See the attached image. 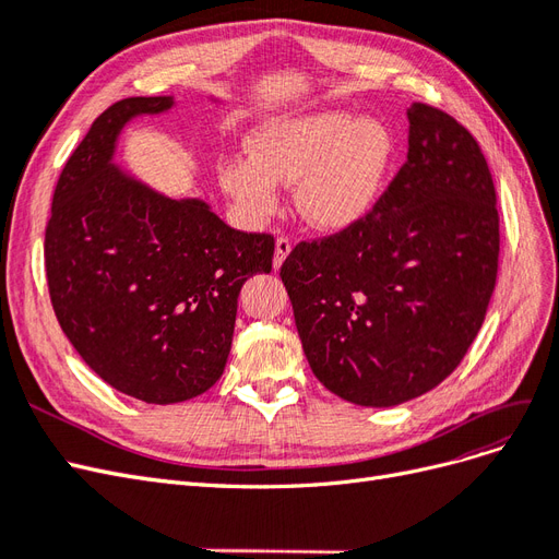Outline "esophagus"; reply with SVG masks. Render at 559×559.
Instances as JSON below:
<instances>
[{
  "instance_id": "34e87169",
  "label": "esophagus",
  "mask_w": 559,
  "mask_h": 559,
  "mask_svg": "<svg viewBox=\"0 0 559 559\" xmlns=\"http://www.w3.org/2000/svg\"><path fill=\"white\" fill-rule=\"evenodd\" d=\"M289 253H292V242L286 240V238H277V242H275V257H273L275 270L282 267V263L286 261V257H289Z\"/></svg>"
}]
</instances>
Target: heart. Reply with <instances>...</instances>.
<instances>
[{"label":"heart","instance_id":"b5f03b06","mask_svg":"<svg viewBox=\"0 0 559 559\" xmlns=\"http://www.w3.org/2000/svg\"><path fill=\"white\" fill-rule=\"evenodd\" d=\"M249 156H228L218 167L224 191L253 218L273 216L277 183L292 186L302 222L343 233L370 216L386 189L396 142L380 118L314 111L267 118L249 132Z\"/></svg>","mask_w":559,"mask_h":559}]
</instances>
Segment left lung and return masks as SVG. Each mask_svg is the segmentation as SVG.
Here are the masks:
<instances>
[{
  "mask_svg": "<svg viewBox=\"0 0 559 559\" xmlns=\"http://www.w3.org/2000/svg\"><path fill=\"white\" fill-rule=\"evenodd\" d=\"M408 123V160L366 222L300 242L280 270L312 373L366 408L441 384L497 282V193L478 142L421 103Z\"/></svg>",
  "mask_w": 559,
  "mask_h": 559,
  "instance_id": "left-lung-1",
  "label": "left lung"
}]
</instances>
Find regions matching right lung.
Listing matches in <instances>:
<instances>
[{
	"instance_id": "right-lung-1",
	"label": "right lung",
	"mask_w": 559,
	"mask_h": 559,
	"mask_svg": "<svg viewBox=\"0 0 559 559\" xmlns=\"http://www.w3.org/2000/svg\"><path fill=\"white\" fill-rule=\"evenodd\" d=\"M175 107L173 95L126 97L97 118L58 179L44 245L67 341L107 384L156 405L222 378L242 284L275 253L270 235L235 230L210 202L165 195L114 160L130 121Z\"/></svg>"
}]
</instances>
